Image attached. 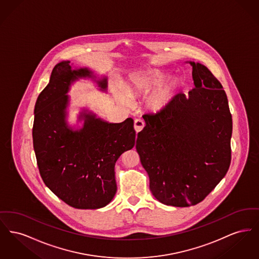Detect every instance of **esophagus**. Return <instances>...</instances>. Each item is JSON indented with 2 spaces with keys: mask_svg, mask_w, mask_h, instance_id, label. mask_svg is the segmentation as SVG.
Wrapping results in <instances>:
<instances>
[{
  "mask_svg": "<svg viewBox=\"0 0 259 259\" xmlns=\"http://www.w3.org/2000/svg\"><path fill=\"white\" fill-rule=\"evenodd\" d=\"M144 127H145V122H144L143 119H140V118L136 119L135 122H134V128H135V131L137 133L140 132Z\"/></svg>",
  "mask_w": 259,
  "mask_h": 259,
  "instance_id": "esophagus-1",
  "label": "esophagus"
}]
</instances>
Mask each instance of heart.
<instances>
[{
	"instance_id": "1",
	"label": "heart",
	"mask_w": 259,
	"mask_h": 259,
	"mask_svg": "<svg viewBox=\"0 0 259 259\" xmlns=\"http://www.w3.org/2000/svg\"><path fill=\"white\" fill-rule=\"evenodd\" d=\"M166 79V74L158 70H150L136 74L124 85V91L129 96H136L141 93H147L152 89L161 85ZM177 87V82L170 85L162 87L152 93L147 101L148 108L154 111H158L165 108L171 101L174 94V89ZM115 95L121 102H126V97L119 91H115Z\"/></svg>"
}]
</instances>
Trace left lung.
I'll list each match as a JSON object with an SVG mask.
<instances>
[{
	"mask_svg": "<svg viewBox=\"0 0 259 259\" xmlns=\"http://www.w3.org/2000/svg\"><path fill=\"white\" fill-rule=\"evenodd\" d=\"M195 87L176 94L155 113H145L136 148L159 202L190 207L219 185L231 162L232 116L220 80L190 62Z\"/></svg>",
	"mask_w": 259,
	"mask_h": 259,
	"instance_id": "8db88e82",
	"label": "left lung"
}]
</instances>
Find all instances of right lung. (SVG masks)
Segmentation results:
<instances>
[{
	"label": "right lung",
	"instance_id": "right-lung-1",
	"mask_svg": "<svg viewBox=\"0 0 259 259\" xmlns=\"http://www.w3.org/2000/svg\"><path fill=\"white\" fill-rule=\"evenodd\" d=\"M91 76L87 69L72 71L70 61L57 64L50 83L35 106L33 145L40 177L50 190L75 209H99L116 192L114 166L119 156L135 146L134 120L108 123L84 114V126L73 131L65 122L71 82ZM103 89L107 79L99 81Z\"/></svg>",
	"mask_w": 259,
	"mask_h": 259
}]
</instances>
